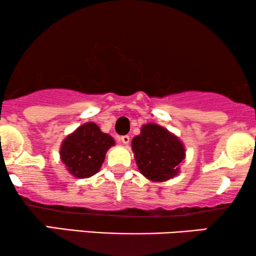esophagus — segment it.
Masks as SVG:
<instances>
[{
	"mask_svg": "<svg viewBox=\"0 0 256 256\" xmlns=\"http://www.w3.org/2000/svg\"><path fill=\"white\" fill-rule=\"evenodd\" d=\"M120 140H121V142L124 143V144H128L129 141H130V138H129L128 135H124V136H121Z\"/></svg>",
	"mask_w": 256,
	"mask_h": 256,
	"instance_id": "obj_1",
	"label": "esophagus"
}]
</instances>
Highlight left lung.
I'll list each match as a JSON object with an SVG mask.
<instances>
[{"instance_id": "left-lung-1", "label": "left lung", "mask_w": 256, "mask_h": 256, "mask_svg": "<svg viewBox=\"0 0 256 256\" xmlns=\"http://www.w3.org/2000/svg\"><path fill=\"white\" fill-rule=\"evenodd\" d=\"M132 149L140 172L152 182H166L177 176L185 158L180 140L156 124L142 126L141 134L132 138Z\"/></svg>"}]
</instances>
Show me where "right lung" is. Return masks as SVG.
I'll use <instances>...</instances> for the list:
<instances>
[{
	"label": "right lung",
	"mask_w": 256,
	"mask_h": 256,
	"mask_svg": "<svg viewBox=\"0 0 256 256\" xmlns=\"http://www.w3.org/2000/svg\"><path fill=\"white\" fill-rule=\"evenodd\" d=\"M113 146L110 135L101 132L94 122H87L66 136L59 155L73 177L88 178L100 170L107 150Z\"/></svg>",
	"instance_id": "1"
}]
</instances>
